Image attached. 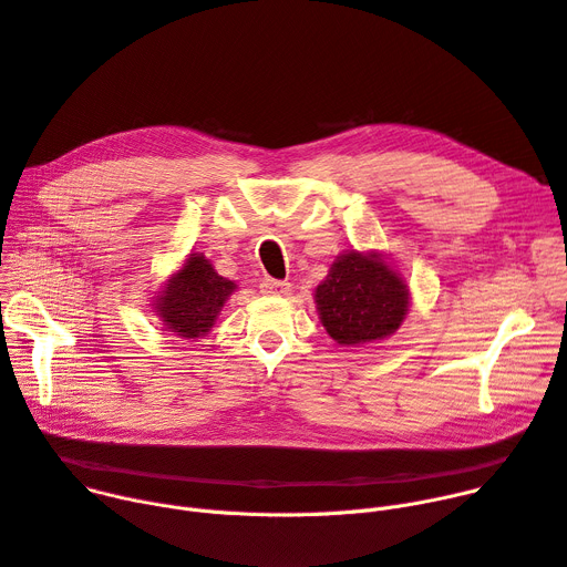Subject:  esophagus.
Masks as SVG:
<instances>
[{
    "mask_svg": "<svg viewBox=\"0 0 567 567\" xmlns=\"http://www.w3.org/2000/svg\"><path fill=\"white\" fill-rule=\"evenodd\" d=\"M259 287L264 293H271V296H287L291 291V285L287 280H274V278L261 280Z\"/></svg>",
    "mask_w": 567,
    "mask_h": 567,
    "instance_id": "34e87169",
    "label": "esophagus"
}]
</instances>
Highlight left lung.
<instances>
[{
	"instance_id": "left-lung-1",
	"label": "left lung",
	"mask_w": 567,
	"mask_h": 567,
	"mask_svg": "<svg viewBox=\"0 0 567 567\" xmlns=\"http://www.w3.org/2000/svg\"><path fill=\"white\" fill-rule=\"evenodd\" d=\"M315 303L337 344L360 347L399 330L410 308V291L381 252L349 250L330 264Z\"/></svg>"
}]
</instances>
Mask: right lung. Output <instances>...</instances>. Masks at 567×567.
I'll list each match as a JSON object with an SVG mask.
<instances>
[{
  "label": "right lung",
  "instance_id": "obj_1",
  "mask_svg": "<svg viewBox=\"0 0 567 567\" xmlns=\"http://www.w3.org/2000/svg\"><path fill=\"white\" fill-rule=\"evenodd\" d=\"M235 289L237 285L218 276L203 252H192L157 293L155 312L171 332L196 339L212 330L220 308Z\"/></svg>",
  "mask_w": 567,
  "mask_h": 567
}]
</instances>
